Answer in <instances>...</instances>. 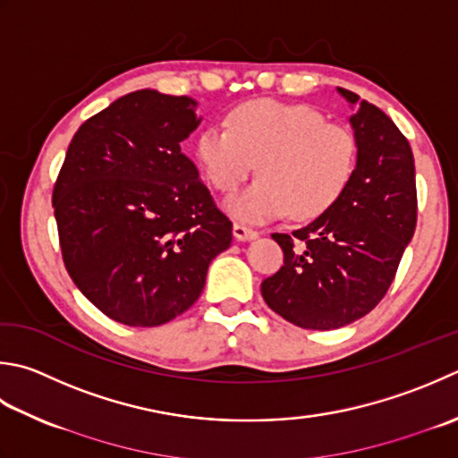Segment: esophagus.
I'll list each match as a JSON object with an SVG mask.
<instances>
[{"instance_id":"obj_1","label":"esophagus","mask_w":458,"mask_h":458,"mask_svg":"<svg viewBox=\"0 0 458 458\" xmlns=\"http://www.w3.org/2000/svg\"><path fill=\"white\" fill-rule=\"evenodd\" d=\"M232 234H234V238L240 240V242H248V240L258 238L256 230L248 228V226H242V224H234V228H232Z\"/></svg>"}]
</instances>
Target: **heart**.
<instances>
[{"mask_svg":"<svg viewBox=\"0 0 458 458\" xmlns=\"http://www.w3.org/2000/svg\"><path fill=\"white\" fill-rule=\"evenodd\" d=\"M196 158L210 184L232 192L258 170L259 178L226 200L230 216L259 224L292 214H324L352 181L353 132L308 105L256 98L236 106L226 127L210 124L196 140ZM259 166H255V163Z\"/></svg>","mask_w":458,"mask_h":458,"instance_id":"b5f03b06","label":"heart"}]
</instances>
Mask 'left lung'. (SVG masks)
Listing matches in <instances>:
<instances>
[{
    "instance_id": "8db88e82",
    "label": "left lung",
    "mask_w": 458,
    "mask_h": 458,
    "mask_svg": "<svg viewBox=\"0 0 458 458\" xmlns=\"http://www.w3.org/2000/svg\"><path fill=\"white\" fill-rule=\"evenodd\" d=\"M357 163L339 200L293 230L272 234L284 266L262 282L277 316L303 329H337L367 316L387 293L417 226L415 160L409 140L377 106L337 87Z\"/></svg>"
}]
</instances>
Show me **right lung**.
I'll list each match as a JSON object with an SVG mask.
<instances>
[{"mask_svg":"<svg viewBox=\"0 0 458 458\" xmlns=\"http://www.w3.org/2000/svg\"><path fill=\"white\" fill-rule=\"evenodd\" d=\"M196 105L152 89L116 98L81 124L53 188L71 280L119 324L181 316L230 248L232 222L181 150L202 121Z\"/></svg>","mask_w":458,"mask_h":458,"instance_id":"right-lung-1","label":"right lung"}]
</instances>
